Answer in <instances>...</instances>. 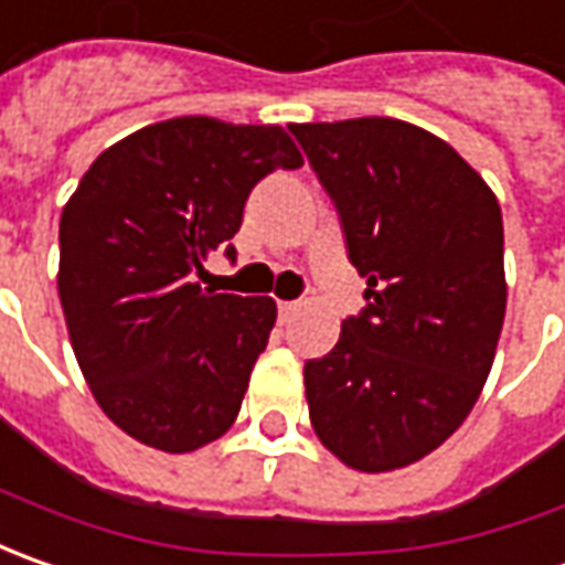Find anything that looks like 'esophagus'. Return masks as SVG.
<instances>
[{"label":"esophagus","mask_w":565,"mask_h":565,"mask_svg":"<svg viewBox=\"0 0 565 565\" xmlns=\"http://www.w3.org/2000/svg\"><path fill=\"white\" fill-rule=\"evenodd\" d=\"M300 312V302H278V319L287 324V321H294V316Z\"/></svg>","instance_id":"obj_1"}]
</instances>
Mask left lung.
I'll use <instances>...</instances> for the list:
<instances>
[{"label": "left lung", "mask_w": 565, "mask_h": 565, "mask_svg": "<svg viewBox=\"0 0 565 565\" xmlns=\"http://www.w3.org/2000/svg\"><path fill=\"white\" fill-rule=\"evenodd\" d=\"M341 215L365 309L302 369L319 440L360 472L438 450L472 413L503 312V218L440 137L397 118L290 125Z\"/></svg>", "instance_id": "8db88e82"}]
</instances>
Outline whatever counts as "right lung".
I'll return each mask as SVG.
<instances>
[{
    "label": "right lung",
    "instance_id": "1",
    "mask_svg": "<svg viewBox=\"0 0 565 565\" xmlns=\"http://www.w3.org/2000/svg\"><path fill=\"white\" fill-rule=\"evenodd\" d=\"M302 156L278 125L186 115L108 147L58 224V300L96 403L166 454L234 425L278 306L193 284L244 222L249 190Z\"/></svg>",
    "mask_w": 565,
    "mask_h": 565
}]
</instances>
